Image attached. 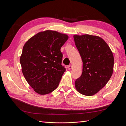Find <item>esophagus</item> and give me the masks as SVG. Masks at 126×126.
Returning <instances> with one entry per match:
<instances>
[{"mask_svg": "<svg viewBox=\"0 0 126 126\" xmlns=\"http://www.w3.org/2000/svg\"><path fill=\"white\" fill-rule=\"evenodd\" d=\"M71 68H72V66L71 65H69V66H68V69H69V70H70Z\"/></svg>", "mask_w": 126, "mask_h": 126, "instance_id": "1", "label": "esophagus"}]
</instances>
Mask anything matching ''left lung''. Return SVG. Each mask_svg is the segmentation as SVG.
<instances>
[{"label":"left lung","mask_w":126,"mask_h":126,"mask_svg":"<svg viewBox=\"0 0 126 126\" xmlns=\"http://www.w3.org/2000/svg\"><path fill=\"white\" fill-rule=\"evenodd\" d=\"M74 38L83 63L82 74L75 81L76 89L85 96H93L111 77L114 63L112 52L99 37L84 35H75Z\"/></svg>","instance_id":"left-lung-1"}]
</instances>
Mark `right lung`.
<instances>
[{"label":"right lung","mask_w":126,"mask_h":126,"mask_svg":"<svg viewBox=\"0 0 126 126\" xmlns=\"http://www.w3.org/2000/svg\"><path fill=\"white\" fill-rule=\"evenodd\" d=\"M68 36L52 30L40 32L25 44L20 58L26 81L36 92L46 94L55 90L66 71L60 48Z\"/></svg>","instance_id":"obj_1"}]
</instances>
